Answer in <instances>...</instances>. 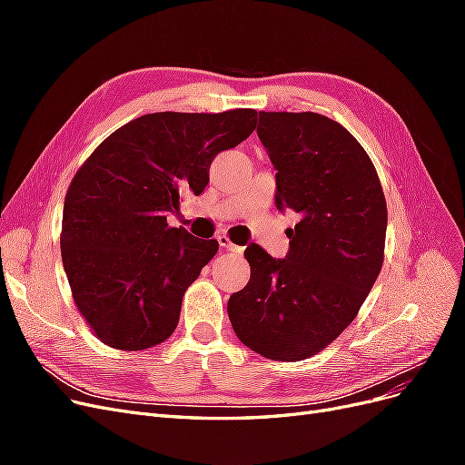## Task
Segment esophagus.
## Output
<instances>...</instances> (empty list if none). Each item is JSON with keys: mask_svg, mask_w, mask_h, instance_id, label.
<instances>
[{"mask_svg": "<svg viewBox=\"0 0 465 465\" xmlns=\"http://www.w3.org/2000/svg\"><path fill=\"white\" fill-rule=\"evenodd\" d=\"M217 241H219V246H221V248L229 250V252H234V254H241V252H242V248H241V246H236L227 234H219V236H217Z\"/></svg>", "mask_w": 465, "mask_h": 465, "instance_id": "1", "label": "esophagus"}]
</instances>
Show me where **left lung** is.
Segmentation results:
<instances>
[{"label": "left lung", "instance_id": "1", "mask_svg": "<svg viewBox=\"0 0 465 465\" xmlns=\"http://www.w3.org/2000/svg\"><path fill=\"white\" fill-rule=\"evenodd\" d=\"M275 207L301 215L283 260L250 244L248 285L227 312L238 340L273 361L326 349L355 320L384 263L388 209L376 168L341 124L316 112H260Z\"/></svg>", "mask_w": 465, "mask_h": 465}]
</instances>
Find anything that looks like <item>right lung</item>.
I'll return each mask as SVG.
<instances>
[{
  "label": "right lung",
  "instance_id": "1",
  "mask_svg": "<svg viewBox=\"0 0 465 465\" xmlns=\"http://www.w3.org/2000/svg\"><path fill=\"white\" fill-rule=\"evenodd\" d=\"M258 112H154L124 124L67 188L62 262L79 314L104 345L143 351L178 326L182 297L219 242L171 227L184 193L200 195L221 151L256 130Z\"/></svg>",
  "mask_w": 465,
  "mask_h": 465
}]
</instances>
